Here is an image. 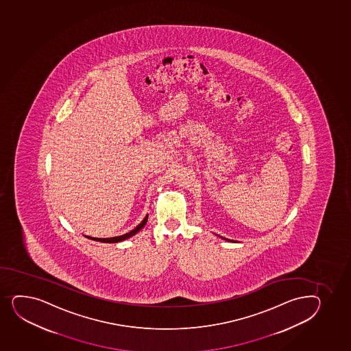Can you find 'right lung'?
<instances>
[{
  "label": "right lung",
  "instance_id": "add662e5",
  "mask_svg": "<svg viewBox=\"0 0 351 351\" xmlns=\"http://www.w3.org/2000/svg\"><path fill=\"white\" fill-rule=\"evenodd\" d=\"M147 219L148 215H146V217L143 218V221H141V223H140L134 230H131V232H128V233L124 234V235H121V237H114V238L108 239L90 238V237H88V238L91 239V240H95V241L106 242V243H116V242L124 241L126 239L131 238V237H133L134 234L138 233V232H139V230L146 225V223H147Z\"/></svg>",
  "mask_w": 351,
  "mask_h": 351
}]
</instances>
